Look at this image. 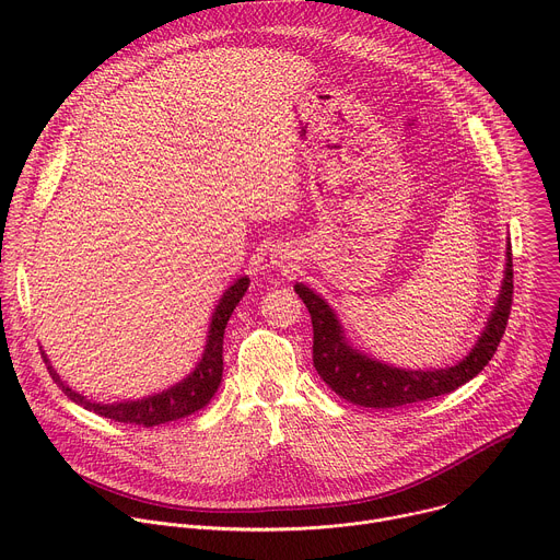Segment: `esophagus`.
I'll return each instance as SVG.
<instances>
[{
	"label": "esophagus",
	"instance_id": "1",
	"mask_svg": "<svg viewBox=\"0 0 560 560\" xmlns=\"http://www.w3.org/2000/svg\"><path fill=\"white\" fill-rule=\"evenodd\" d=\"M275 264H277L279 268H283V272H290V268H292V255H288V253H279Z\"/></svg>",
	"mask_w": 560,
	"mask_h": 560
}]
</instances>
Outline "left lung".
I'll return each mask as SVG.
<instances>
[{
  "label": "left lung",
  "instance_id": "left-lung-1",
  "mask_svg": "<svg viewBox=\"0 0 560 560\" xmlns=\"http://www.w3.org/2000/svg\"><path fill=\"white\" fill-rule=\"evenodd\" d=\"M512 279V248L508 246L503 283L481 337L456 365L432 370L396 368L368 357L348 341L337 312L322 294H316L305 283H296L294 292L303 299L312 316V361L318 376L346 401L361 408L385 410L428 401L432 396L454 392L490 363L508 326L514 290Z\"/></svg>",
  "mask_w": 560,
  "mask_h": 560
}]
</instances>
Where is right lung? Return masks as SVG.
<instances>
[{
  "label": "right lung",
  "mask_w": 560,
  "mask_h": 560,
  "mask_svg": "<svg viewBox=\"0 0 560 560\" xmlns=\"http://www.w3.org/2000/svg\"><path fill=\"white\" fill-rule=\"evenodd\" d=\"M248 285H250L248 277H238L223 292V296L214 305L210 326H208V339H206L203 354H201L199 363L195 365V370L184 381L171 385L164 392L148 394L143 398H135V401L97 404V401H91V398H86L84 394H79L77 389H72L66 381H61L57 370L50 365L46 352H42L44 361L48 363V372H50L52 381L61 387V392L70 398V401L77 404V406H82L84 410H91V412L100 415V417H106V419H113V421H119V423L143 425V428H152V425H162V423H168V421L184 419L188 415L199 412L203 406H208L210 398L217 392V387L221 385L223 332H225L230 314L234 312L236 303L244 299Z\"/></svg>",
  "instance_id": "1"
}]
</instances>
